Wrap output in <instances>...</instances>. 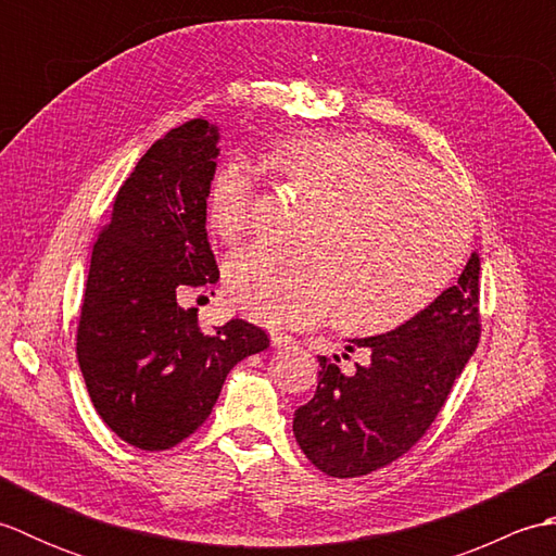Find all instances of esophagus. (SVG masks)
<instances>
[{
    "label": "esophagus",
    "instance_id": "esophagus-1",
    "mask_svg": "<svg viewBox=\"0 0 556 556\" xmlns=\"http://www.w3.org/2000/svg\"><path fill=\"white\" fill-rule=\"evenodd\" d=\"M269 341H271V346H275V349H289V346L296 344V341H293V337L281 334V332H271Z\"/></svg>",
    "mask_w": 556,
    "mask_h": 556
}]
</instances>
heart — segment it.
Returning a JSON list of instances; mask_svg holds the SVG:
<instances>
[{"label": "heart", "mask_w": 556, "mask_h": 556, "mask_svg": "<svg viewBox=\"0 0 556 556\" xmlns=\"http://www.w3.org/2000/svg\"><path fill=\"white\" fill-rule=\"evenodd\" d=\"M269 169L313 200L299 248H245L229 257V299L255 323L296 327L334 308L349 334H384L442 296L470 245V210L452 186L384 138L299 131L265 148ZM212 231L236 243L251 229L253 176L222 162L205 191Z\"/></svg>", "instance_id": "1"}]
</instances>
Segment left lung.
<instances>
[{"label": "left lung", "mask_w": 556, "mask_h": 556, "mask_svg": "<svg viewBox=\"0 0 556 556\" xmlns=\"http://www.w3.org/2000/svg\"><path fill=\"white\" fill-rule=\"evenodd\" d=\"M478 277L473 253L456 285L410 323L349 339L346 351L368 353L356 370L320 356L315 394L293 413V434L313 466L332 478L368 476L420 440L478 346Z\"/></svg>", "instance_id": "8db88e82"}]
</instances>
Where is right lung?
<instances>
[{
    "label": "right lung",
    "instance_id": "1",
    "mask_svg": "<svg viewBox=\"0 0 556 556\" xmlns=\"http://www.w3.org/2000/svg\"><path fill=\"white\" fill-rule=\"evenodd\" d=\"M219 131L186 122L152 146L92 245L76 353L92 406L131 446L164 452L207 420L229 370L265 351L263 329L229 320L205 332L191 291L217 285L205 191Z\"/></svg>",
    "mask_w": 556,
    "mask_h": 556
}]
</instances>
